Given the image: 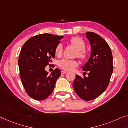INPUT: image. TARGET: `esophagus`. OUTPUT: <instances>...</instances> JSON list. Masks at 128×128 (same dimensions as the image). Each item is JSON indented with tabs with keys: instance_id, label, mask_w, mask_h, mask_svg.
Masks as SVG:
<instances>
[{
	"instance_id": "obj_1",
	"label": "esophagus",
	"mask_w": 128,
	"mask_h": 128,
	"mask_svg": "<svg viewBox=\"0 0 128 128\" xmlns=\"http://www.w3.org/2000/svg\"><path fill=\"white\" fill-rule=\"evenodd\" d=\"M61 72H62V75H64V74H66V72H66V71H64V70H62V71H61Z\"/></svg>"
}]
</instances>
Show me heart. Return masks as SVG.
Masks as SVG:
<instances>
[{"label":"heart","mask_w":128,"mask_h":128,"mask_svg":"<svg viewBox=\"0 0 128 128\" xmlns=\"http://www.w3.org/2000/svg\"><path fill=\"white\" fill-rule=\"evenodd\" d=\"M70 42L74 47L78 50L76 56L81 60H84L87 58V52L84 49L86 46L85 42L84 40L79 37H74L70 40ZM55 54L57 56L60 57L62 54V44H58L57 45L55 48ZM79 63L76 60H70V59L63 58L61 60L58 62V66L60 67L64 70L70 71L72 70L74 68L77 67Z\"/></svg>","instance_id":"obj_1"}]
</instances>
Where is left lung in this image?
Masks as SVG:
<instances>
[{
  "mask_svg": "<svg viewBox=\"0 0 128 128\" xmlns=\"http://www.w3.org/2000/svg\"><path fill=\"white\" fill-rule=\"evenodd\" d=\"M86 37L91 45V54L82 67L88 71V77L76 75L73 87L82 100L88 101L96 98L108 87L113 73V56L108 44L100 36L87 32Z\"/></svg>",
  "mask_w": 128,
  "mask_h": 128,
  "instance_id": "obj_1",
  "label": "left lung"
}]
</instances>
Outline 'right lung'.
<instances>
[{"mask_svg": "<svg viewBox=\"0 0 128 128\" xmlns=\"http://www.w3.org/2000/svg\"><path fill=\"white\" fill-rule=\"evenodd\" d=\"M62 37L47 33L38 34L23 45L18 58L20 78L26 92L34 100H42L48 98L61 75L58 68L50 75L45 68L54 58L55 48Z\"/></svg>", "mask_w": 128, "mask_h": 128, "instance_id": "add662e5", "label": "right lung"}]
</instances>
